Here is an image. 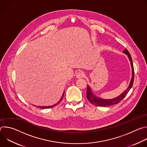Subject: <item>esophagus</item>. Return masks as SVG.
<instances>
[{"label": "esophagus", "mask_w": 147, "mask_h": 147, "mask_svg": "<svg viewBox=\"0 0 147 147\" xmlns=\"http://www.w3.org/2000/svg\"><path fill=\"white\" fill-rule=\"evenodd\" d=\"M84 76H85V73L83 71L78 70V71H77V73H76L77 78H82L83 77H84Z\"/></svg>", "instance_id": "obj_1"}]
</instances>
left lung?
<instances>
[{"mask_svg": "<svg viewBox=\"0 0 147 147\" xmlns=\"http://www.w3.org/2000/svg\"><path fill=\"white\" fill-rule=\"evenodd\" d=\"M124 53L128 55V57L129 58V60L130 61L131 65V68H132V78L131 80V82L129 84V86L127 88L126 90H125L124 92H123L120 95L117 96V98H115L114 99H103L99 98H98L97 96H95L93 93L91 92V90L89 86H87V99L93 105L95 106L98 107H108L113 105L117 104L119 103L125 96L127 94L133 86V82H134V67H133V60L132 58L131 57V55L129 53V52L127 51V49H125V50L123 52Z\"/></svg>", "mask_w": 147, "mask_h": 147, "instance_id": "obj_1", "label": "left lung"}]
</instances>
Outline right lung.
I'll return each instance as SVG.
<instances>
[{
	"label": "right lung",
	"mask_w": 147,
	"mask_h": 147,
	"mask_svg": "<svg viewBox=\"0 0 147 147\" xmlns=\"http://www.w3.org/2000/svg\"><path fill=\"white\" fill-rule=\"evenodd\" d=\"M63 95H64V93H63V96H62L61 98L60 99V100H61V99H62L63 96ZM60 101H59V102H58V103H59L60 102ZM57 103H56V104H55V105H52V106H49V107H38V108H42V109H48V108H51L54 107L55 106H56V105H57Z\"/></svg>",
	"instance_id": "add662e5"
}]
</instances>
